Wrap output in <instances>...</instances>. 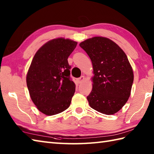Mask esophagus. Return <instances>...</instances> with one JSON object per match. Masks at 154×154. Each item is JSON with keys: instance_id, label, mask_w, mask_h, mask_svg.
I'll use <instances>...</instances> for the list:
<instances>
[{"instance_id": "obj_1", "label": "esophagus", "mask_w": 154, "mask_h": 154, "mask_svg": "<svg viewBox=\"0 0 154 154\" xmlns=\"http://www.w3.org/2000/svg\"><path fill=\"white\" fill-rule=\"evenodd\" d=\"M84 80H85V77L84 76H81L79 78H78V79H77V82L78 83H81L82 82H83Z\"/></svg>"}]
</instances>
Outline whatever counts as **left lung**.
<instances>
[{"label": "left lung", "instance_id": "8db88e82", "mask_svg": "<svg viewBox=\"0 0 154 154\" xmlns=\"http://www.w3.org/2000/svg\"><path fill=\"white\" fill-rule=\"evenodd\" d=\"M92 61L93 89L87 99L92 109L107 115L119 111L130 95L132 68L126 55L110 39L94 37L81 42Z\"/></svg>", "mask_w": 154, "mask_h": 154}]
</instances>
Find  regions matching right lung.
Listing matches in <instances>:
<instances>
[{"instance_id":"add662e5","label":"right lung","mask_w":154,"mask_h":154,"mask_svg":"<svg viewBox=\"0 0 154 154\" xmlns=\"http://www.w3.org/2000/svg\"><path fill=\"white\" fill-rule=\"evenodd\" d=\"M77 44L69 39H54L42 45L32 61L27 87L33 103L45 115H55L70 106L75 85L67 59Z\"/></svg>"}]
</instances>
